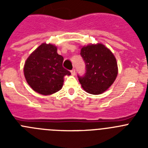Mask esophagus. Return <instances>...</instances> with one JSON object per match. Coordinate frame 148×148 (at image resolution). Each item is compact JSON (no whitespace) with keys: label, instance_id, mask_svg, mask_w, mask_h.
I'll return each mask as SVG.
<instances>
[{"label":"esophagus","instance_id":"obj_1","mask_svg":"<svg viewBox=\"0 0 148 148\" xmlns=\"http://www.w3.org/2000/svg\"><path fill=\"white\" fill-rule=\"evenodd\" d=\"M71 74H72V75H75V70H74V69L71 70Z\"/></svg>","mask_w":148,"mask_h":148}]
</instances>
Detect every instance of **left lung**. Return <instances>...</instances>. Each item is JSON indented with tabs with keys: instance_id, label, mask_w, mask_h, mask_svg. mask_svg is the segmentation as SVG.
Listing matches in <instances>:
<instances>
[{
	"instance_id": "obj_1",
	"label": "left lung",
	"mask_w": 148,
	"mask_h": 148,
	"mask_svg": "<svg viewBox=\"0 0 148 148\" xmlns=\"http://www.w3.org/2000/svg\"><path fill=\"white\" fill-rule=\"evenodd\" d=\"M81 56L86 64L84 76H78L82 87L92 95L105 92L118 75V65L114 55L104 44H96L82 47Z\"/></svg>"
}]
</instances>
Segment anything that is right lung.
Returning <instances> with one entry per match:
<instances>
[{
  "mask_svg": "<svg viewBox=\"0 0 148 148\" xmlns=\"http://www.w3.org/2000/svg\"><path fill=\"white\" fill-rule=\"evenodd\" d=\"M64 58L57 53V47L43 43L32 52L23 66L27 82L38 93L49 95L62 88L64 78L71 73L63 67Z\"/></svg>",
  "mask_w": 148,
  "mask_h": 148,
  "instance_id": "right-lung-1",
  "label": "right lung"
}]
</instances>
